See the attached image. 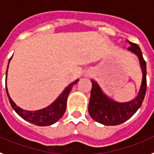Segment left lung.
Masks as SVG:
<instances>
[{
	"instance_id": "left-lung-1",
	"label": "left lung",
	"mask_w": 154,
	"mask_h": 154,
	"mask_svg": "<svg viewBox=\"0 0 154 154\" xmlns=\"http://www.w3.org/2000/svg\"><path fill=\"white\" fill-rule=\"evenodd\" d=\"M131 46L128 50L138 56L140 63L143 80L137 97L128 102L120 103L112 100L101 91L97 82L91 80L92 89L89 102V114L92 119L100 124L108 126L119 125L130 119L141 107L146 91V63L143 53L137 44L127 40Z\"/></svg>"
}]
</instances>
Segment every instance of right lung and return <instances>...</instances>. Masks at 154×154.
<instances>
[{"mask_svg": "<svg viewBox=\"0 0 154 154\" xmlns=\"http://www.w3.org/2000/svg\"><path fill=\"white\" fill-rule=\"evenodd\" d=\"M11 59V57L9 59V61L8 63V64H9ZM8 68L7 71H6V79H7ZM78 82L79 79H76L75 82L68 85L63 90V92L60 94L59 97L56 99L55 101L52 103L48 107L40 109V110H37V111H26V110H24L17 106L10 97L9 94L8 92L7 86H6V92H7L8 97L11 107L16 111L18 115L21 116L23 120L30 122L34 125L44 127V126H49L55 124L56 122L58 121L63 116L66 110L67 98H68V94L72 91L73 86Z\"/></svg>", "mask_w": 154, "mask_h": 154, "instance_id": "add662e5", "label": "right lung"}]
</instances>
